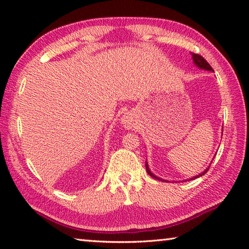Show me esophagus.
Segmentation results:
<instances>
[{"instance_id":"esophagus-1","label":"esophagus","mask_w":249,"mask_h":249,"mask_svg":"<svg viewBox=\"0 0 249 249\" xmlns=\"http://www.w3.org/2000/svg\"><path fill=\"white\" fill-rule=\"evenodd\" d=\"M122 124L124 125L125 128L130 129L135 127V120H134V116L130 115V114H125L122 117Z\"/></svg>"}]
</instances>
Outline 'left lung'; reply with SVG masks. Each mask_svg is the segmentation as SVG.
Returning a JSON list of instances; mask_svg holds the SVG:
<instances>
[{
  "instance_id": "left-lung-1",
  "label": "left lung",
  "mask_w": 249,
  "mask_h": 249,
  "mask_svg": "<svg viewBox=\"0 0 249 249\" xmlns=\"http://www.w3.org/2000/svg\"><path fill=\"white\" fill-rule=\"evenodd\" d=\"M192 59H193V64H195V65L197 67V68L203 69V70H208V71H213L212 67H211V66L209 65V62L206 61L203 57L200 56V54H197V53H192ZM209 168H210V166H209L208 168H206V169H205L203 172H201L200 175L192 177V178L188 179V180H195V179H196V178H199V177H202L203 175H205V174H206V171L209 170ZM146 170H147V174H148L149 176L153 177V178H155V179L160 180V181H168V180H165V179L159 178V177H157L156 175H154L153 172H151V171H150V169H149V166H148V162H147V160H146Z\"/></svg>"
}]
</instances>
